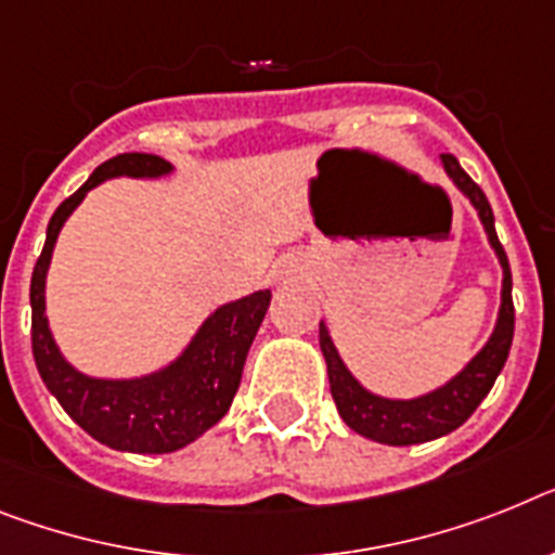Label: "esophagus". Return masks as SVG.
Returning <instances> with one entry per match:
<instances>
[{
  "instance_id": "1",
  "label": "esophagus",
  "mask_w": 555,
  "mask_h": 555,
  "mask_svg": "<svg viewBox=\"0 0 555 555\" xmlns=\"http://www.w3.org/2000/svg\"><path fill=\"white\" fill-rule=\"evenodd\" d=\"M301 276V268L296 262H285L279 268V282H293V279Z\"/></svg>"
}]
</instances>
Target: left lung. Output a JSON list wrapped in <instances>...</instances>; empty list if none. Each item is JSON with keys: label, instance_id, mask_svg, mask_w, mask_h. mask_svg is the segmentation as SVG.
Returning a JSON list of instances; mask_svg holds the SVG:
<instances>
[{"label": "left lung", "instance_id": "8db88e82", "mask_svg": "<svg viewBox=\"0 0 555 555\" xmlns=\"http://www.w3.org/2000/svg\"><path fill=\"white\" fill-rule=\"evenodd\" d=\"M440 163H443V171L449 175L451 183L457 185L465 197L472 199V206L477 208L479 222L486 228L488 242H491L493 254L502 264L500 315H496V327H493L486 347L479 349L454 378L431 389V392L409 400L384 398V395H375L366 386H361V380L347 370V364L338 356L327 324L321 321L319 344L321 352H324V361H327L330 392H333L338 414L352 431L384 446L426 443V440H437V437L449 435V431L463 426L474 414V409L482 403V398L491 392L493 380H496V375H500L507 361L511 341H514V299H511L514 282H511V264H507L505 248H502L496 228H493L491 203H488V197L472 177L465 175L457 157L446 152V155H440Z\"/></svg>", "mask_w": 555, "mask_h": 555}]
</instances>
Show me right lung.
Segmentation results:
<instances>
[{
	"mask_svg": "<svg viewBox=\"0 0 555 555\" xmlns=\"http://www.w3.org/2000/svg\"><path fill=\"white\" fill-rule=\"evenodd\" d=\"M169 160L143 152H129L101 163L81 189L55 208L48 240L30 279L33 358L55 400L98 443L134 454H169L194 443L199 435L225 417L242 380V366L270 305V291H256L217 307L189 347L163 370L141 378H92L62 356L50 333L44 282L55 240L67 217L81 206L87 191L112 177H163L171 175Z\"/></svg>",
	"mask_w": 555,
	"mask_h": 555,
	"instance_id": "add662e5",
	"label": "right lung"
}]
</instances>
